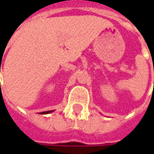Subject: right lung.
I'll return each instance as SVG.
<instances>
[{
  "mask_svg": "<svg viewBox=\"0 0 154 154\" xmlns=\"http://www.w3.org/2000/svg\"><path fill=\"white\" fill-rule=\"evenodd\" d=\"M53 110H49V111H44V112H41L40 114H42V115H44V114H48V113H51Z\"/></svg>",
  "mask_w": 154,
  "mask_h": 154,
  "instance_id": "add662e5",
  "label": "right lung"
}]
</instances>
